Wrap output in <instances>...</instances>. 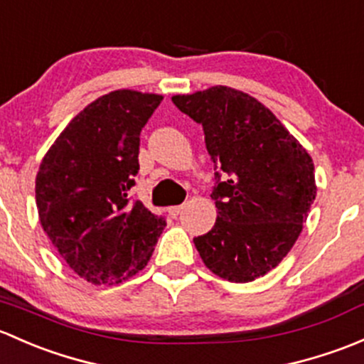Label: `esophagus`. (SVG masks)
I'll return each instance as SVG.
<instances>
[{
  "instance_id": "1",
  "label": "esophagus",
  "mask_w": 364,
  "mask_h": 364,
  "mask_svg": "<svg viewBox=\"0 0 364 364\" xmlns=\"http://www.w3.org/2000/svg\"><path fill=\"white\" fill-rule=\"evenodd\" d=\"M183 210V205H177V207H170L168 208V213H170L171 217H177L178 213H181Z\"/></svg>"
}]
</instances>
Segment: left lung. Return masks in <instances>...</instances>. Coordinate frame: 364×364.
Listing matches in <instances>:
<instances>
[{
	"mask_svg": "<svg viewBox=\"0 0 364 364\" xmlns=\"http://www.w3.org/2000/svg\"><path fill=\"white\" fill-rule=\"evenodd\" d=\"M203 126L215 170L217 219L194 238L212 273L252 282L293 249L317 194L314 161L282 122L247 92L226 85L171 98Z\"/></svg>",
	"mask_w": 364,
	"mask_h": 364,
	"instance_id": "8db88e82",
	"label": "left lung"
}]
</instances>
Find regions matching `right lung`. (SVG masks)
Wrapping results in <instances>:
<instances>
[{
  "label": "right lung",
  "mask_w": 364,
  "mask_h": 364,
  "mask_svg": "<svg viewBox=\"0 0 364 364\" xmlns=\"http://www.w3.org/2000/svg\"><path fill=\"white\" fill-rule=\"evenodd\" d=\"M163 96L119 89L75 115L36 173L40 224L66 264L95 286L147 266L166 220L131 201L141 127Z\"/></svg>",
  "instance_id": "right-lung-1"
}]
</instances>
